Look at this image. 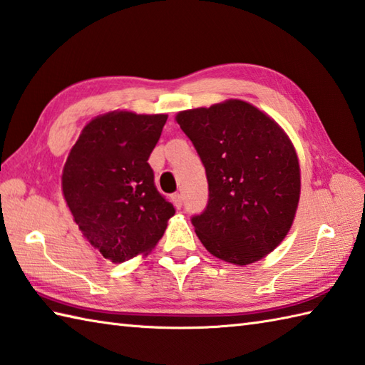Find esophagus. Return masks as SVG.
Instances as JSON below:
<instances>
[{
  "label": "esophagus",
  "instance_id": "esophagus-1",
  "mask_svg": "<svg viewBox=\"0 0 365 365\" xmlns=\"http://www.w3.org/2000/svg\"><path fill=\"white\" fill-rule=\"evenodd\" d=\"M173 202H174V205L177 207V209H180V207H182V195H178V192L173 195Z\"/></svg>",
  "mask_w": 365,
  "mask_h": 365
}]
</instances>
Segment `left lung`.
I'll list each match as a JSON object with an SVG mask.
<instances>
[{
  "mask_svg": "<svg viewBox=\"0 0 365 365\" xmlns=\"http://www.w3.org/2000/svg\"><path fill=\"white\" fill-rule=\"evenodd\" d=\"M196 147L209 204L192 217L196 235L218 259L247 266L282 244L301 197V166L289 135L258 107L226 99L175 115Z\"/></svg>",
  "mask_w": 365,
  "mask_h": 365,
  "instance_id": "left-lung-1",
  "label": "left lung"
}]
</instances>
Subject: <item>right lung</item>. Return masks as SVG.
Here are the masks:
<instances>
[{
  "label": "right lung",
  "mask_w": 365,
  "mask_h": 365,
  "mask_svg": "<svg viewBox=\"0 0 365 365\" xmlns=\"http://www.w3.org/2000/svg\"><path fill=\"white\" fill-rule=\"evenodd\" d=\"M166 120V113H103L83 126L64 163L61 191L71 215L112 262L147 256L175 213L147 163Z\"/></svg>",
  "instance_id": "add662e5"
}]
</instances>
